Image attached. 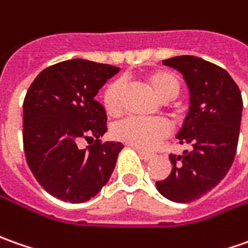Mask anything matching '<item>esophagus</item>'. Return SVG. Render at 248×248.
<instances>
[{
    "mask_svg": "<svg viewBox=\"0 0 248 248\" xmlns=\"http://www.w3.org/2000/svg\"><path fill=\"white\" fill-rule=\"evenodd\" d=\"M134 148H136V151L139 152V155L141 156V159H144V160H151V159H152V156H154V155H152L151 152L142 151L141 148H137V147H134Z\"/></svg>",
    "mask_w": 248,
    "mask_h": 248,
    "instance_id": "1",
    "label": "esophagus"
}]
</instances>
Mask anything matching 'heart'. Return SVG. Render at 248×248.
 <instances>
[{"mask_svg":"<svg viewBox=\"0 0 248 248\" xmlns=\"http://www.w3.org/2000/svg\"><path fill=\"white\" fill-rule=\"evenodd\" d=\"M147 81L162 100H173L181 90V82L178 77L169 70H156L151 73L147 77ZM124 89V83L122 79H114L106 86L101 98L107 114L115 115L121 111V98ZM169 133L170 126L165 119L160 118L144 119L137 116H127L116 122L112 127V134L115 139L142 150L154 148L159 141L166 139Z\"/></svg>","mask_w":248,"mask_h":248,"instance_id":"1","label":"heart"}]
</instances>
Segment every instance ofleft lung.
Returning <instances> with one entry per match:
<instances>
[{
    "label": "left lung",
    "instance_id": "1",
    "mask_svg": "<svg viewBox=\"0 0 248 248\" xmlns=\"http://www.w3.org/2000/svg\"><path fill=\"white\" fill-rule=\"evenodd\" d=\"M184 75L191 92V106L177 139L189 144L183 155L170 154L171 173L156 181L169 201L189 203L217 185L233 163L239 141L243 100L232 77L222 67L196 56L163 60Z\"/></svg>",
    "mask_w": 248,
    "mask_h": 248
}]
</instances>
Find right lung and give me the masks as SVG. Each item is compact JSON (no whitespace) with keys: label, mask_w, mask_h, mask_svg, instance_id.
<instances>
[{"label":"right lung","mask_w":248,"mask_h":248,"mask_svg":"<svg viewBox=\"0 0 248 248\" xmlns=\"http://www.w3.org/2000/svg\"><path fill=\"white\" fill-rule=\"evenodd\" d=\"M119 70L83 59L60 62L41 71L26 93V160L41 186L60 201H89L114 171L121 142L94 140L85 150L78 142L107 132L106 109L94 96Z\"/></svg>","instance_id":"add662e5"}]
</instances>
